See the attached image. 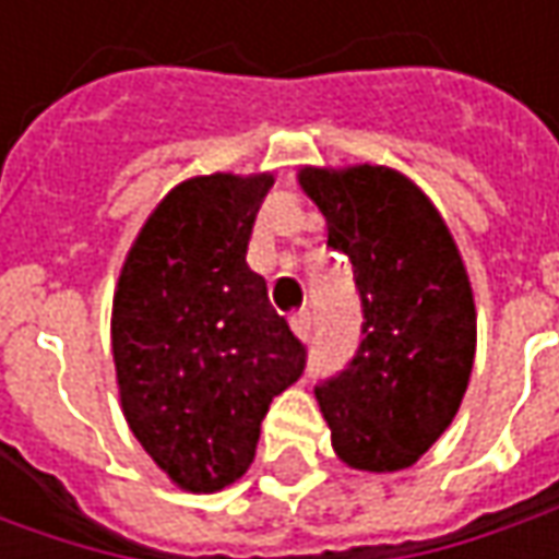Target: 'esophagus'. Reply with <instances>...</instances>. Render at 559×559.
Listing matches in <instances>:
<instances>
[{"instance_id": "obj_1", "label": "esophagus", "mask_w": 559, "mask_h": 559, "mask_svg": "<svg viewBox=\"0 0 559 559\" xmlns=\"http://www.w3.org/2000/svg\"><path fill=\"white\" fill-rule=\"evenodd\" d=\"M292 333L298 335L301 342H308L313 335V317L311 311H298V313H292Z\"/></svg>"}]
</instances>
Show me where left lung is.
Instances as JSON below:
<instances>
[{"mask_svg":"<svg viewBox=\"0 0 559 559\" xmlns=\"http://www.w3.org/2000/svg\"><path fill=\"white\" fill-rule=\"evenodd\" d=\"M298 183L348 254L364 326L348 367L313 392L338 461L367 473L417 463L451 426L476 357V305L451 229L404 174L301 167Z\"/></svg>","mask_w":559,"mask_h":559,"instance_id":"obj_1","label":"left lung"}]
</instances>
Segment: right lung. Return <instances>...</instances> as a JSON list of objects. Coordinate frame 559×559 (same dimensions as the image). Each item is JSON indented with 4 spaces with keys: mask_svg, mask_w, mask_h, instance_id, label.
I'll use <instances>...</instances> for the list:
<instances>
[{
    "mask_svg": "<svg viewBox=\"0 0 559 559\" xmlns=\"http://www.w3.org/2000/svg\"><path fill=\"white\" fill-rule=\"evenodd\" d=\"M273 174L174 186L120 267L111 352L123 417L170 483L195 495L254 461L261 419L305 370V345L246 264Z\"/></svg>",
    "mask_w": 559,
    "mask_h": 559,
    "instance_id": "obj_1",
    "label": "right lung"
}]
</instances>
